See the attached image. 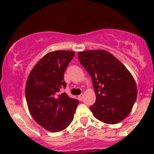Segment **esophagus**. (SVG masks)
<instances>
[{
  "mask_svg": "<svg viewBox=\"0 0 154 154\" xmlns=\"http://www.w3.org/2000/svg\"><path fill=\"white\" fill-rule=\"evenodd\" d=\"M83 94H80V95L78 96V99H79V100H83Z\"/></svg>",
  "mask_w": 154,
  "mask_h": 154,
  "instance_id": "1",
  "label": "esophagus"
}]
</instances>
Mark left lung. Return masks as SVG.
<instances>
[{"label": "left lung", "instance_id": "1", "mask_svg": "<svg viewBox=\"0 0 154 154\" xmlns=\"http://www.w3.org/2000/svg\"><path fill=\"white\" fill-rule=\"evenodd\" d=\"M78 58L91 77L96 101L90 109L97 119L115 125L130 114L137 97L131 73L105 50L80 51Z\"/></svg>", "mask_w": 154, "mask_h": 154}]
</instances>
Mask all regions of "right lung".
<instances>
[{
	"label": "right lung",
	"instance_id": "add662e5",
	"mask_svg": "<svg viewBox=\"0 0 154 154\" xmlns=\"http://www.w3.org/2000/svg\"><path fill=\"white\" fill-rule=\"evenodd\" d=\"M74 56V51L48 53L36 64L27 77L26 100L34 120L48 131L60 132L69 126L79 101L66 93L58 94L66 86L64 72Z\"/></svg>",
	"mask_w": 154,
	"mask_h": 154
}]
</instances>
